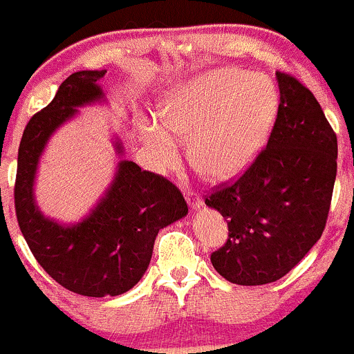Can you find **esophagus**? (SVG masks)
Here are the masks:
<instances>
[{"mask_svg":"<svg viewBox=\"0 0 354 354\" xmlns=\"http://www.w3.org/2000/svg\"><path fill=\"white\" fill-rule=\"evenodd\" d=\"M187 200H188V205L194 207V209H195V207H200L203 203L202 197H200L197 192L190 190V188H187Z\"/></svg>","mask_w":354,"mask_h":354,"instance_id":"esophagus-1","label":"esophagus"}]
</instances>
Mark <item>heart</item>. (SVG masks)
Listing matches in <instances>:
<instances>
[{"label": "heart", "instance_id": "b5f03b06", "mask_svg": "<svg viewBox=\"0 0 354 354\" xmlns=\"http://www.w3.org/2000/svg\"><path fill=\"white\" fill-rule=\"evenodd\" d=\"M279 108V94L266 75L221 68L176 85L151 121L145 138L162 167L173 166L180 140L190 138L195 167L210 178L243 169L266 144Z\"/></svg>", "mask_w": 354, "mask_h": 354}]
</instances>
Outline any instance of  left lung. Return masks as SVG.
<instances>
[{
    "instance_id": "1",
    "label": "left lung",
    "mask_w": 354,
    "mask_h": 354,
    "mask_svg": "<svg viewBox=\"0 0 354 354\" xmlns=\"http://www.w3.org/2000/svg\"><path fill=\"white\" fill-rule=\"evenodd\" d=\"M279 108L267 145L231 183L205 195L227 221V241L214 269L241 286L269 284L320 240L337 173V137L315 95L276 71Z\"/></svg>"
}]
</instances>
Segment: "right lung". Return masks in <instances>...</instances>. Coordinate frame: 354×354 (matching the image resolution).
<instances>
[{
    "mask_svg": "<svg viewBox=\"0 0 354 354\" xmlns=\"http://www.w3.org/2000/svg\"><path fill=\"white\" fill-rule=\"evenodd\" d=\"M106 70H82L59 85L55 99L25 127L19 147L15 212L25 241L42 269L82 296H118L147 270L159 230L188 214L183 194L160 174L121 160L114 180L82 223L63 226L41 214L34 200L39 157L56 128L84 104L99 101ZM121 152L120 142H116Z\"/></svg>",
    "mask_w": 354,
    "mask_h": 354,
    "instance_id": "1",
    "label": "right lung"
}]
</instances>
